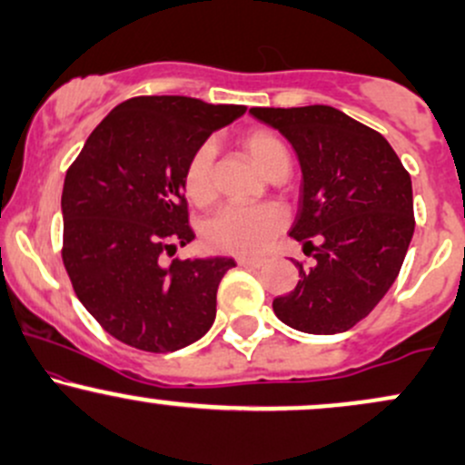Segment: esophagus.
Wrapping results in <instances>:
<instances>
[{"mask_svg": "<svg viewBox=\"0 0 465 465\" xmlns=\"http://www.w3.org/2000/svg\"><path fill=\"white\" fill-rule=\"evenodd\" d=\"M240 266H249V269H260V266L264 264L262 258H247V255H240L236 260Z\"/></svg>", "mask_w": 465, "mask_h": 465, "instance_id": "34e87169", "label": "esophagus"}]
</instances>
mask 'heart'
<instances>
[{
	"label": "heart",
	"mask_w": 465,
	"mask_h": 465,
	"mask_svg": "<svg viewBox=\"0 0 465 465\" xmlns=\"http://www.w3.org/2000/svg\"><path fill=\"white\" fill-rule=\"evenodd\" d=\"M244 146L253 162L264 174H269L277 163L288 162V151L282 140L269 131H251L244 135ZM214 157L216 148L212 142L201 143L192 153L185 165L183 183L190 201L205 205L214 199ZM286 225V212L273 203L262 205H233L223 207L203 229V238L210 249L221 253L255 255L271 244L282 227Z\"/></svg>",
	"instance_id": "heart-1"
}]
</instances>
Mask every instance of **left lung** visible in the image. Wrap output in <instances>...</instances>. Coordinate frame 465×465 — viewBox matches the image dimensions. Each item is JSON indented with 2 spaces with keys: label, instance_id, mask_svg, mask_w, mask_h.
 Masks as SVG:
<instances>
[{
  "label": "left lung",
  "instance_id": "left-lung-1",
  "mask_svg": "<svg viewBox=\"0 0 465 465\" xmlns=\"http://www.w3.org/2000/svg\"><path fill=\"white\" fill-rule=\"evenodd\" d=\"M249 114L300 159V210L288 233L314 251L312 266L297 262L300 282L275 297L273 312L300 332H345L378 306L404 262L415 229L409 173L381 133L334 106Z\"/></svg>",
  "mask_w": 465,
  "mask_h": 465
}]
</instances>
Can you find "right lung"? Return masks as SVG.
Wrapping results in <instances>:
<instances>
[{"label":"right lung","instance_id":"obj_1","mask_svg":"<svg viewBox=\"0 0 465 465\" xmlns=\"http://www.w3.org/2000/svg\"><path fill=\"white\" fill-rule=\"evenodd\" d=\"M242 104L140 95L95 126L63 185V264L80 303L131 348L177 351L216 319V291L232 258L163 262L194 240L185 165Z\"/></svg>","mask_w":465,"mask_h":465}]
</instances>
